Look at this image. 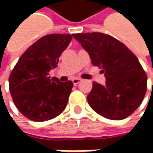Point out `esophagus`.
Here are the masks:
<instances>
[{
	"label": "esophagus",
	"mask_w": 153,
	"mask_h": 153,
	"mask_svg": "<svg viewBox=\"0 0 153 153\" xmlns=\"http://www.w3.org/2000/svg\"><path fill=\"white\" fill-rule=\"evenodd\" d=\"M81 81H82V80L80 79V78H74V79L72 80V82H73L74 85H76V84L79 83Z\"/></svg>",
	"instance_id": "obj_1"
}]
</instances>
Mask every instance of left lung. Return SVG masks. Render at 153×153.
I'll list each match as a JSON object with an SVG mask.
<instances>
[{"label":"left lung","instance_id":"8db88e82","mask_svg":"<svg viewBox=\"0 0 153 153\" xmlns=\"http://www.w3.org/2000/svg\"><path fill=\"white\" fill-rule=\"evenodd\" d=\"M91 59L103 69L105 84L93 82L88 95L91 108L105 118L122 120L130 116L143 101L147 76L137 57L123 42L100 32L73 34Z\"/></svg>","mask_w":153,"mask_h":153}]
</instances>
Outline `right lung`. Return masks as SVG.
<instances>
[{
	"instance_id": "1",
	"label": "right lung",
	"mask_w": 153,
	"mask_h": 153,
	"mask_svg": "<svg viewBox=\"0 0 153 153\" xmlns=\"http://www.w3.org/2000/svg\"><path fill=\"white\" fill-rule=\"evenodd\" d=\"M72 36L50 34L42 36L21 55L9 76V90L15 106L30 120L44 122L56 117L66 107L73 82L50 78L59 56Z\"/></svg>"
}]
</instances>
